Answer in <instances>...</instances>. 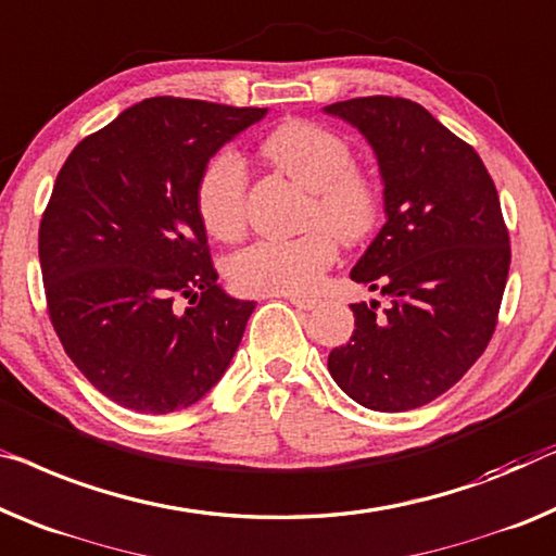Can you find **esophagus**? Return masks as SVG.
Listing matches in <instances>:
<instances>
[{
    "label": "esophagus",
    "mask_w": 556,
    "mask_h": 556,
    "mask_svg": "<svg viewBox=\"0 0 556 556\" xmlns=\"http://www.w3.org/2000/svg\"><path fill=\"white\" fill-rule=\"evenodd\" d=\"M287 300L292 302V304L296 306V309H306V312L314 309V306L319 304V300H312V296H300V294H289Z\"/></svg>",
    "instance_id": "1"
}]
</instances>
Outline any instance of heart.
I'll use <instances>...</instances> for the list:
<instances>
[{
  "label": "heart",
  "mask_w": 556,
  "mask_h": 556,
  "mask_svg": "<svg viewBox=\"0 0 556 556\" xmlns=\"http://www.w3.org/2000/svg\"><path fill=\"white\" fill-rule=\"evenodd\" d=\"M262 152L312 189L306 229L289 239H256L229 260V279L252 294H306L337 260V237L359 242L377 225L382 194L354 167L344 137L314 122H287L264 139ZM194 210L214 239L231 242L247 222V169L235 149H219L199 172Z\"/></svg>",
  "instance_id": "b5f03b06"
}]
</instances>
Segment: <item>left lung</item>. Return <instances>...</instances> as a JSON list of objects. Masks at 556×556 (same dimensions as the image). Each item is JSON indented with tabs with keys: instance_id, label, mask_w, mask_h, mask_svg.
<instances>
[{
	"instance_id": "1",
	"label": "left lung",
	"mask_w": 556,
	"mask_h": 556,
	"mask_svg": "<svg viewBox=\"0 0 556 556\" xmlns=\"http://www.w3.org/2000/svg\"><path fill=\"white\" fill-rule=\"evenodd\" d=\"M371 144L387 222L352 279L389 296L352 304L354 329L329 352L334 382L375 412L425 407L490 344L509 275L500 194L475 147L402 97L327 106Z\"/></svg>"
}]
</instances>
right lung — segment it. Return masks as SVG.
<instances>
[{
    "label": "right lung",
    "mask_w": 556,
    "mask_h": 556,
    "mask_svg": "<svg viewBox=\"0 0 556 556\" xmlns=\"http://www.w3.org/2000/svg\"><path fill=\"white\" fill-rule=\"evenodd\" d=\"M267 110L152 97L81 139L39 222L47 312L99 392L139 414L202 400L242 342L254 302L217 285L194 185Z\"/></svg>",
    "instance_id": "1"
}]
</instances>
